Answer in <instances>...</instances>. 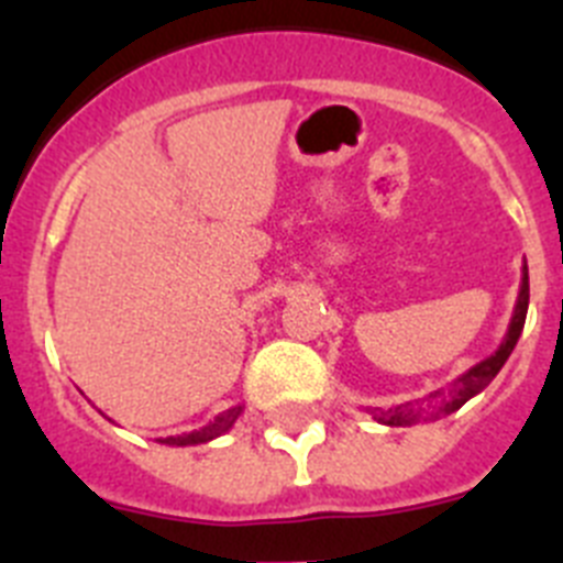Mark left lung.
Wrapping results in <instances>:
<instances>
[{
    "label": "left lung",
    "instance_id": "obj_1",
    "mask_svg": "<svg viewBox=\"0 0 563 563\" xmlns=\"http://www.w3.org/2000/svg\"><path fill=\"white\" fill-rule=\"evenodd\" d=\"M527 305H530V278H527V262L521 267V285H519V298H516L514 307V318H510V324H507L505 338H501L499 350L494 355H487L485 361H479L476 366H471L467 372H462L454 383H451L449 389L431 391L426 400H415V402H400V406H391V409H366L377 422L383 426H415V422L426 420V409L437 406V415H451V411L462 409L471 397L479 395L485 389L487 383L494 380L499 375V369L505 366V361L514 352L516 341H519L521 330H525V318H527Z\"/></svg>",
    "mask_w": 563,
    "mask_h": 563
}]
</instances>
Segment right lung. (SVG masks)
<instances>
[{"label":"right lung","instance_id":"obj_1","mask_svg":"<svg viewBox=\"0 0 563 563\" xmlns=\"http://www.w3.org/2000/svg\"><path fill=\"white\" fill-rule=\"evenodd\" d=\"M239 415H242V406H233V409L213 417L206 429L188 431V434H177V437H161V442L163 445H200V442H211L217 440V437L225 434V431H231V426L236 422Z\"/></svg>","mask_w":563,"mask_h":563}]
</instances>
